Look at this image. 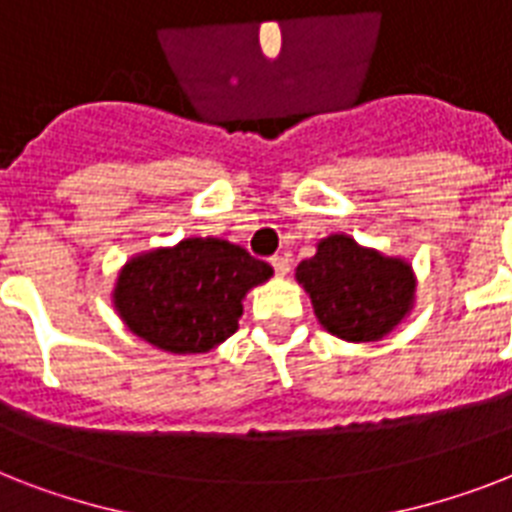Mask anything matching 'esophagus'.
Returning a JSON list of instances; mask_svg holds the SVG:
<instances>
[{"label":"esophagus","instance_id":"obj_1","mask_svg":"<svg viewBox=\"0 0 512 512\" xmlns=\"http://www.w3.org/2000/svg\"><path fill=\"white\" fill-rule=\"evenodd\" d=\"M271 265H273V271H276V276H287L289 273V257L284 255L271 257Z\"/></svg>","mask_w":512,"mask_h":512}]
</instances>
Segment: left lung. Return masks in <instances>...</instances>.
<instances>
[{"mask_svg":"<svg viewBox=\"0 0 512 512\" xmlns=\"http://www.w3.org/2000/svg\"><path fill=\"white\" fill-rule=\"evenodd\" d=\"M295 279L311 297L321 327L345 342L382 340L414 308L412 265L361 247L348 233L321 239L316 255L297 265Z\"/></svg>","mask_w":512,"mask_h":512,"instance_id":"obj_1","label":"left lung"}]
</instances>
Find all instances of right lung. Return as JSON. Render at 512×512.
I'll return each mask as SVG.
<instances>
[{"instance_id":"right-lung-1","label":"right lung","mask_w":512,"mask_h":512,"mask_svg":"<svg viewBox=\"0 0 512 512\" xmlns=\"http://www.w3.org/2000/svg\"><path fill=\"white\" fill-rule=\"evenodd\" d=\"M273 268L225 239L177 241L122 265L111 292L119 319L154 348L207 353L239 329L244 297Z\"/></svg>"}]
</instances>
